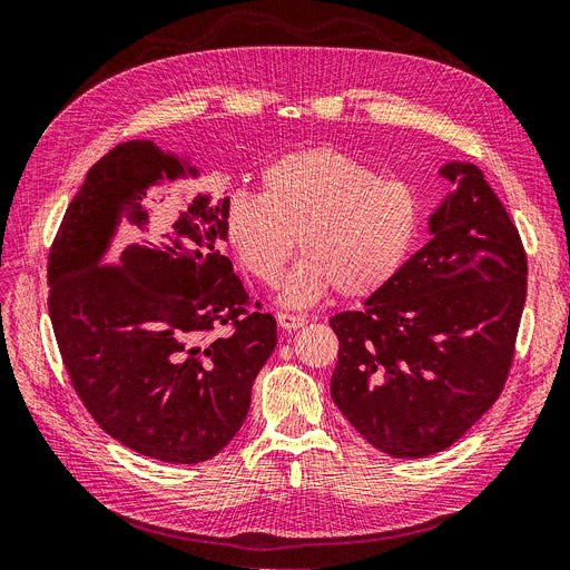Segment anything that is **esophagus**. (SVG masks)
Returning a JSON list of instances; mask_svg holds the SVG:
<instances>
[{
	"label": "esophagus",
	"instance_id": "esophagus-1",
	"mask_svg": "<svg viewBox=\"0 0 570 570\" xmlns=\"http://www.w3.org/2000/svg\"><path fill=\"white\" fill-rule=\"evenodd\" d=\"M276 321H278V327L285 330V332H294V330H299L302 325H306V317L304 315L283 313V311L276 315Z\"/></svg>",
	"mask_w": 570,
	"mask_h": 570
}]
</instances>
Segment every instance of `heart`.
Listing matches in <instances>:
<instances>
[{
  "instance_id": "1",
  "label": "heart",
  "mask_w": 570,
  "mask_h": 570,
  "mask_svg": "<svg viewBox=\"0 0 570 570\" xmlns=\"http://www.w3.org/2000/svg\"><path fill=\"white\" fill-rule=\"evenodd\" d=\"M421 232L414 185L383 177L330 145L285 151L262 170V196L234 191L224 234L240 266L276 285L302 245L304 259L283 302L308 306L334 287L341 297H372L404 268Z\"/></svg>"
}]
</instances>
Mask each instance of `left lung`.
I'll return each mask as SVG.
<instances>
[{
	"instance_id": "1",
	"label": "left lung",
	"mask_w": 570,
	"mask_h": 570,
	"mask_svg": "<svg viewBox=\"0 0 570 570\" xmlns=\"http://www.w3.org/2000/svg\"><path fill=\"white\" fill-rule=\"evenodd\" d=\"M451 179L432 238L360 311L336 313L332 400L395 459L459 442L505 389L527 302V249L474 164Z\"/></svg>"
}]
</instances>
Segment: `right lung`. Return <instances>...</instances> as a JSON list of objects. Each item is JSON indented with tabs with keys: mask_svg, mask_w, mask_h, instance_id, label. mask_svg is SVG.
Masks as SVG:
<instances>
[{
	"mask_svg": "<svg viewBox=\"0 0 570 570\" xmlns=\"http://www.w3.org/2000/svg\"><path fill=\"white\" fill-rule=\"evenodd\" d=\"M185 168L149 140L107 151L49 253V313L77 395L124 446L208 461L240 430L276 321L219 253L229 196H196L170 224L147 189Z\"/></svg>",
	"mask_w": 570,
	"mask_h": 570,
	"instance_id": "1",
	"label": "right lung"
}]
</instances>
